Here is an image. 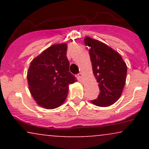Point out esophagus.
<instances>
[{"mask_svg": "<svg viewBox=\"0 0 149 149\" xmlns=\"http://www.w3.org/2000/svg\"><path fill=\"white\" fill-rule=\"evenodd\" d=\"M78 78H79L80 80H82V78H83V73H78Z\"/></svg>", "mask_w": 149, "mask_h": 149, "instance_id": "obj_1", "label": "esophagus"}]
</instances>
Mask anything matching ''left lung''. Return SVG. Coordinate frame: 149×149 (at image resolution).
<instances>
[{
    "mask_svg": "<svg viewBox=\"0 0 149 149\" xmlns=\"http://www.w3.org/2000/svg\"><path fill=\"white\" fill-rule=\"evenodd\" d=\"M90 47V60L100 93L91 102L97 107H107L118 100L122 95L127 76V65L120 54L107 44L89 36L84 39Z\"/></svg>",
    "mask_w": 149,
    "mask_h": 149,
    "instance_id": "obj_1",
    "label": "left lung"
}]
</instances>
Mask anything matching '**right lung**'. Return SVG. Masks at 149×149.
Masks as SVG:
<instances>
[{
  "label": "right lung",
  "mask_w": 149,
  "mask_h": 149,
  "mask_svg": "<svg viewBox=\"0 0 149 149\" xmlns=\"http://www.w3.org/2000/svg\"><path fill=\"white\" fill-rule=\"evenodd\" d=\"M67 44H54L31 61L27 81L31 96L46 109L60 107L69 93V85L77 81L69 72Z\"/></svg>",
  "instance_id": "1"
}]
</instances>
